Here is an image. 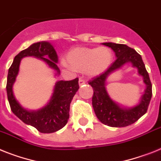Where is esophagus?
I'll use <instances>...</instances> for the list:
<instances>
[{"mask_svg":"<svg viewBox=\"0 0 161 161\" xmlns=\"http://www.w3.org/2000/svg\"><path fill=\"white\" fill-rule=\"evenodd\" d=\"M84 83H85L84 79L82 78H79V80H78V84H79V86H82V85H83Z\"/></svg>","mask_w":161,"mask_h":161,"instance_id":"34e87169","label":"esophagus"}]
</instances>
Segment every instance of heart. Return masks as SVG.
I'll list each match as a JSON object with an SVG mask.
<instances>
[{
    "instance_id": "heart-1",
    "label": "heart",
    "mask_w": 161,
    "mask_h": 161,
    "mask_svg": "<svg viewBox=\"0 0 161 161\" xmlns=\"http://www.w3.org/2000/svg\"><path fill=\"white\" fill-rule=\"evenodd\" d=\"M112 52L108 47L77 48L68 54V62L74 69L90 75H98L108 69L112 61Z\"/></svg>"
}]
</instances>
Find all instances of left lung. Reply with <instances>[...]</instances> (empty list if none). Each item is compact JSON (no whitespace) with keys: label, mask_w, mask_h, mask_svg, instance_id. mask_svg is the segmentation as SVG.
Here are the masks:
<instances>
[{"label":"left lung","mask_w":161,"mask_h":161,"mask_svg":"<svg viewBox=\"0 0 161 161\" xmlns=\"http://www.w3.org/2000/svg\"><path fill=\"white\" fill-rule=\"evenodd\" d=\"M103 44L110 47L114 51L117 59L104 73L88 82V84L91 85L93 89L92 107L97 117L102 123L112 127H124L136 122L147 112L152 97V85L142 56L135 49L126 44L111 42L103 43ZM126 62H130L133 67L138 69V73L143 77V81L147 85V88L139 104L130 108L119 106L111 100L105 89V80L109 74Z\"/></svg>","instance_id":"left-lung-1"}]
</instances>
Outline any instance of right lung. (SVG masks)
<instances>
[{
  "mask_svg": "<svg viewBox=\"0 0 161 161\" xmlns=\"http://www.w3.org/2000/svg\"><path fill=\"white\" fill-rule=\"evenodd\" d=\"M26 56H34L42 59L58 75L57 66L58 55L50 43L46 41L35 43L22 50L15 57L9 69L6 92L12 112L24 123L31 125L41 133H53L62 129L69 118V108L72 99L79 88L78 78L70 81H58L55 83L51 99L40 110L28 111L22 108L13 93V84L19 72L20 60Z\"/></svg>",
  "mask_w": 161,
  "mask_h": 161,
  "instance_id": "1",
  "label": "right lung"
}]
</instances>
